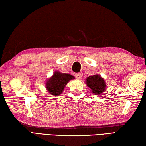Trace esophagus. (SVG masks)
<instances>
[{
    "mask_svg": "<svg viewBox=\"0 0 146 146\" xmlns=\"http://www.w3.org/2000/svg\"><path fill=\"white\" fill-rule=\"evenodd\" d=\"M75 76H76V77L77 79H80L81 78L82 75H81V73H76L75 74Z\"/></svg>",
    "mask_w": 146,
    "mask_h": 146,
    "instance_id": "1",
    "label": "esophagus"
}]
</instances>
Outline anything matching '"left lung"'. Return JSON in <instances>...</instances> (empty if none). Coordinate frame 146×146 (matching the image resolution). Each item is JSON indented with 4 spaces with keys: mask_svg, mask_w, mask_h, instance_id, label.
<instances>
[{
    "mask_svg": "<svg viewBox=\"0 0 146 146\" xmlns=\"http://www.w3.org/2000/svg\"><path fill=\"white\" fill-rule=\"evenodd\" d=\"M86 84L95 94H100L105 90V80L99 75L89 76L86 79Z\"/></svg>",
    "mask_w": 146,
    "mask_h": 146,
    "instance_id": "8db88e82",
    "label": "left lung"
}]
</instances>
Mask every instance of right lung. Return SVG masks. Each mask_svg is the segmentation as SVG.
<instances>
[{"instance_id": "right-lung-1", "label": "right lung", "mask_w": 146, "mask_h": 146, "mask_svg": "<svg viewBox=\"0 0 146 146\" xmlns=\"http://www.w3.org/2000/svg\"><path fill=\"white\" fill-rule=\"evenodd\" d=\"M74 79V77L69 74L55 72L51 78L47 81L46 83V89L50 94L58 96L62 93L67 82Z\"/></svg>"}]
</instances>
